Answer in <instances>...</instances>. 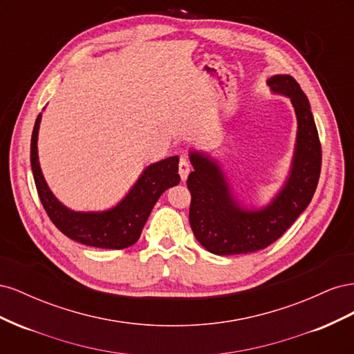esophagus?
I'll return each instance as SVG.
<instances>
[{"label": "esophagus", "instance_id": "esophagus-1", "mask_svg": "<svg viewBox=\"0 0 354 354\" xmlns=\"http://www.w3.org/2000/svg\"><path fill=\"white\" fill-rule=\"evenodd\" d=\"M189 173H190V164H189V160H187V158L181 156V158H180V162H178V174H180L181 180L185 181V180L187 178Z\"/></svg>", "mask_w": 354, "mask_h": 354}]
</instances>
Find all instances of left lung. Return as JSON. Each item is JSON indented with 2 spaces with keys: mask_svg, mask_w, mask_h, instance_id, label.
I'll return each instance as SVG.
<instances>
[{
  "mask_svg": "<svg viewBox=\"0 0 354 354\" xmlns=\"http://www.w3.org/2000/svg\"><path fill=\"white\" fill-rule=\"evenodd\" d=\"M267 84L274 93L291 99L298 121L291 173L269 205L242 208L218 164L207 155L190 152L194 171L187 177L192 195L189 223L198 242L212 254H248L267 248L291 227L317 187L322 147L306 94L289 75H274Z\"/></svg>",
  "mask_w": 354,
  "mask_h": 354,
  "instance_id": "left-lung-1",
  "label": "left lung"
}]
</instances>
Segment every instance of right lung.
<instances>
[{
	"instance_id": "obj_1",
	"label": "right lung",
	"mask_w": 354,
	"mask_h": 354,
	"mask_svg": "<svg viewBox=\"0 0 354 354\" xmlns=\"http://www.w3.org/2000/svg\"><path fill=\"white\" fill-rule=\"evenodd\" d=\"M38 115L30 138V167L38 196L53 224L68 238L106 250H124L140 238L153 205L169 187L180 183L178 156L149 165L128 195L112 209L103 212H75L56 199L48 189L38 162Z\"/></svg>"
}]
</instances>
